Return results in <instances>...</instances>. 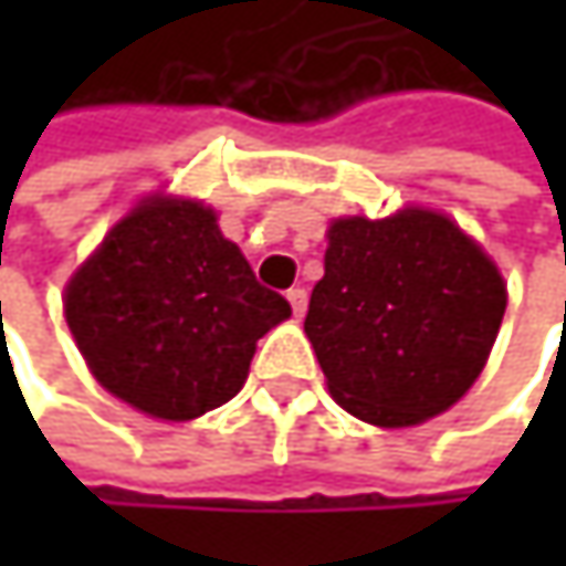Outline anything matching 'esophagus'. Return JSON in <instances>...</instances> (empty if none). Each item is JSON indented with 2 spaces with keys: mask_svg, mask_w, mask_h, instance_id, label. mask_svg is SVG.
I'll return each mask as SVG.
<instances>
[{
  "mask_svg": "<svg viewBox=\"0 0 566 566\" xmlns=\"http://www.w3.org/2000/svg\"><path fill=\"white\" fill-rule=\"evenodd\" d=\"M287 301H291L294 317H304V311H307V291L304 287H291L287 291Z\"/></svg>",
  "mask_w": 566,
  "mask_h": 566,
  "instance_id": "34e87169",
  "label": "esophagus"
}]
</instances>
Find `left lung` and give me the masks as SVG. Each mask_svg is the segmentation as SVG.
I'll return each instance as SVG.
<instances>
[{
	"mask_svg": "<svg viewBox=\"0 0 566 566\" xmlns=\"http://www.w3.org/2000/svg\"><path fill=\"white\" fill-rule=\"evenodd\" d=\"M495 262L449 216L334 219L304 334L331 396L399 429L446 412L479 380L505 317Z\"/></svg>",
	"mask_w": 566,
	"mask_h": 566,
	"instance_id": "obj_1",
	"label": "left lung"
}]
</instances>
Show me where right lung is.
Listing matches in <instances>:
<instances>
[{
    "label": "right lung",
    "mask_w": 566,
    "mask_h": 566,
    "mask_svg": "<svg viewBox=\"0 0 566 566\" xmlns=\"http://www.w3.org/2000/svg\"><path fill=\"white\" fill-rule=\"evenodd\" d=\"M291 317L196 199L134 206L64 287V321L94 380L186 422L242 390L259 337Z\"/></svg>",
    "instance_id": "1"
}]
</instances>
